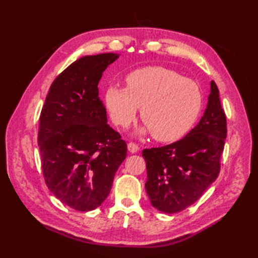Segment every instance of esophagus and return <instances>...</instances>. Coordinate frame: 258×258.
<instances>
[{"label": "esophagus", "mask_w": 258, "mask_h": 258, "mask_svg": "<svg viewBox=\"0 0 258 258\" xmlns=\"http://www.w3.org/2000/svg\"><path fill=\"white\" fill-rule=\"evenodd\" d=\"M127 150H128L131 153H138L139 150H140V147H139L138 144H135V143H132V142H130V143L127 144Z\"/></svg>", "instance_id": "34e87169"}]
</instances>
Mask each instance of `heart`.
<instances>
[{"instance_id":"obj_1","label":"heart","mask_w":258,"mask_h":258,"mask_svg":"<svg viewBox=\"0 0 258 258\" xmlns=\"http://www.w3.org/2000/svg\"><path fill=\"white\" fill-rule=\"evenodd\" d=\"M126 89L109 86L105 105L113 122L126 127L141 108L142 120L160 142L182 138L193 126L202 107V92L193 80L162 67L138 69L126 76Z\"/></svg>"}]
</instances>
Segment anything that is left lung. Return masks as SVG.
Masks as SVG:
<instances>
[{
	"label": "left lung",
	"instance_id": "left-lung-1",
	"mask_svg": "<svg viewBox=\"0 0 258 258\" xmlns=\"http://www.w3.org/2000/svg\"><path fill=\"white\" fill-rule=\"evenodd\" d=\"M227 135L220 91L211 82L204 115L190 132L175 143L145 149L146 193L152 206L167 214L182 212L200 199L221 171Z\"/></svg>",
	"mask_w": 258,
	"mask_h": 258
}]
</instances>
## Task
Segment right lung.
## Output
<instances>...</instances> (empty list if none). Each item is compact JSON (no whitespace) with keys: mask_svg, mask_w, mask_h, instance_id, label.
<instances>
[{"mask_svg":"<svg viewBox=\"0 0 258 258\" xmlns=\"http://www.w3.org/2000/svg\"><path fill=\"white\" fill-rule=\"evenodd\" d=\"M117 57L104 53L76 59L54 80L40 115L37 142L45 184L56 199L80 212L105 201L127 155L98 97L103 72Z\"/></svg>","mask_w":258,"mask_h":258,"instance_id":"obj_1","label":"right lung"}]
</instances>
